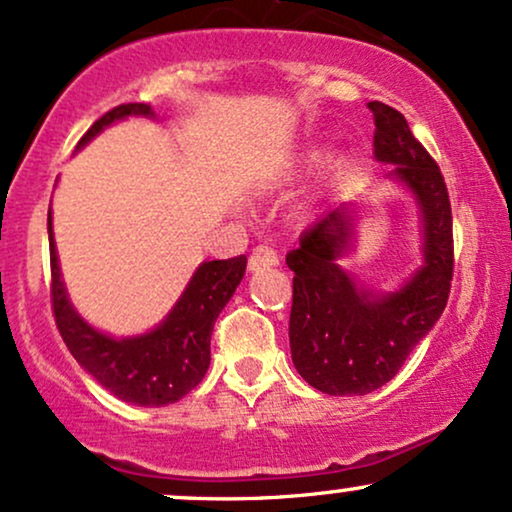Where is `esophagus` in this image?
Segmentation results:
<instances>
[{
	"instance_id": "obj_1",
	"label": "esophagus",
	"mask_w": 512,
	"mask_h": 512,
	"mask_svg": "<svg viewBox=\"0 0 512 512\" xmlns=\"http://www.w3.org/2000/svg\"><path fill=\"white\" fill-rule=\"evenodd\" d=\"M276 264H279V255H276V250L269 248V245H257V248L250 252V272H262V269L276 267Z\"/></svg>"
}]
</instances>
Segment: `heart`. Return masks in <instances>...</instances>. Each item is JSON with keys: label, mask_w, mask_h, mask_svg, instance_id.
I'll list each match as a JSON object with an SVG mask.
<instances>
[{"label": "heart", "mask_w": 512, "mask_h": 512, "mask_svg": "<svg viewBox=\"0 0 512 512\" xmlns=\"http://www.w3.org/2000/svg\"><path fill=\"white\" fill-rule=\"evenodd\" d=\"M329 152H331L329 145H312V147H307V150L300 152V155H295L291 162L283 166L279 174L272 178V186H281V183L293 181V178H300V176L310 174V171H315L317 166L322 164L326 157H329ZM341 164H346V159H341Z\"/></svg>", "instance_id": "heart-1"}]
</instances>
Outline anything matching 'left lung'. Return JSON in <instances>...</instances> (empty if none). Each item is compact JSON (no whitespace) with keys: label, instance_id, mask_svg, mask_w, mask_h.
Instances as JSON below:
<instances>
[{"label":"left lung","instance_id":"8db88e82","mask_svg":"<svg viewBox=\"0 0 512 512\" xmlns=\"http://www.w3.org/2000/svg\"><path fill=\"white\" fill-rule=\"evenodd\" d=\"M374 114V159L420 209L422 264L393 291H374L343 269L353 252L357 202L329 209L286 255L293 276L288 322L291 357L307 384L329 396H365L391 381L448 303L453 279V217L439 166L384 102Z\"/></svg>","mask_w":512,"mask_h":512}]
</instances>
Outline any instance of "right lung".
<instances>
[{
    "label": "right lung",
    "mask_w": 512,
    "mask_h": 512,
    "mask_svg": "<svg viewBox=\"0 0 512 512\" xmlns=\"http://www.w3.org/2000/svg\"><path fill=\"white\" fill-rule=\"evenodd\" d=\"M140 116L155 119L150 104H121L97 119L80 138L78 150L116 121ZM49 264H52V305L59 334L76 362L102 389L123 403L162 408L181 400L200 384L209 367V338L219 312L245 276L248 257L202 262L190 276L186 291L157 326L138 336H112L85 322L73 307L61 279L52 207L47 212Z\"/></svg>",
    "instance_id": "1"
}]
</instances>
